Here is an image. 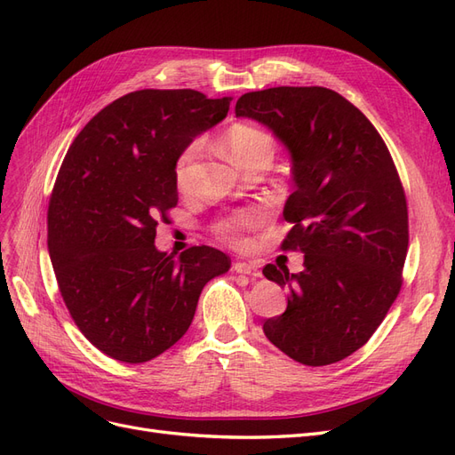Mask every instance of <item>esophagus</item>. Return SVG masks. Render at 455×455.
Returning <instances> with one entry per match:
<instances>
[{
	"instance_id": "obj_1",
	"label": "esophagus",
	"mask_w": 455,
	"mask_h": 455,
	"mask_svg": "<svg viewBox=\"0 0 455 455\" xmlns=\"http://www.w3.org/2000/svg\"><path fill=\"white\" fill-rule=\"evenodd\" d=\"M233 269H235L237 273H243V275H251V277H254V279L261 277V271L258 269V266L251 264V261H235V264H233Z\"/></svg>"
}]
</instances>
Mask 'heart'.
Returning <instances> with one entry per match:
<instances>
[{
  "mask_svg": "<svg viewBox=\"0 0 455 455\" xmlns=\"http://www.w3.org/2000/svg\"><path fill=\"white\" fill-rule=\"evenodd\" d=\"M224 148L233 163H237L239 167H244L246 163H251L256 157L271 156L273 157V139L261 129H256L252 125H233L224 139ZM201 156V142L188 144L174 163V180L180 191H189L194 186L196 174H197V161ZM266 222V212L261 209H246L233 212L222 220H218L214 224L216 235L229 243V244H244L246 233L258 229Z\"/></svg>",
  "mask_w": 455,
  "mask_h": 455,
  "instance_id": "b5f03b06",
  "label": "heart"
}]
</instances>
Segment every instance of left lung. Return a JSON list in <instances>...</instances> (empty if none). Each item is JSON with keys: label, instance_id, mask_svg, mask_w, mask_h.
I'll return each mask as SVG.
<instances>
[{"label": "left lung", "instance_id": "obj_1", "mask_svg": "<svg viewBox=\"0 0 455 455\" xmlns=\"http://www.w3.org/2000/svg\"><path fill=\"white\" fill-rule=\"evenodd\" d=\"M237 117L273 131L292 157L296 189L283 216V251L306 254L304 271L267 264L291 291L264 334L291 359L326 366L361 349L401 292L408 206L393 157L359 108L324 87L246 92Z\"/></svg>", "mask_w": 455, "mask_h": 455}]
</instances>
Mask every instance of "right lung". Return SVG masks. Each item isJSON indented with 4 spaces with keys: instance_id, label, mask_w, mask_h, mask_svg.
<instances>
[{
    "instance_id": "add662e5",
    "label": "right lung",
    "mask_w": 455,
    "mask_h": 455,
    "mask_svg": "<svg viewBox=\"0 0 455 455\" xmlns=\"http://www.w3.org/2000/svg\"><path fill=\"white\" fill-rule=\"evenodd\" d=\"M229 96L144 89L100 109L62 161L47 211V244L74 323L116 361L156 359L194 321L203 286L229 269L212 246L156 249L178 203L174 163L228 116Z\"/></svg>"
}]
</instances>
